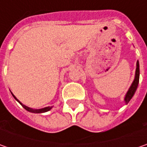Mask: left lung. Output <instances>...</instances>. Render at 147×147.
<instances>
[{
	"instance_id": "1",
	"label": "left lung",
	"mask_w": 147,
	"mask_h": 147,
	"mask_svg": "<svg viewBox=\"0 0 147 147\" xmlns=\"http://www.w3.org/2000/svg\"><path fill=\"white\" fill-rule=\"evenodd\" d=\"M139 76H140V69H139V62L138 61V62H137V69H136L135 79H134V81H133L132 86L129 88V90L127 91V94H126V96H125V98H124V100H125L126 103H128V102H129V100L132 99L134 93H135L136 91H137V88H138L139 82Z\"/></svg>"
}]
</instances>
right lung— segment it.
I'll list each match as a JSON object with an SVG mask.
<instances>
[{
    "label": "right lung",
    "instance_id": "right-lung-1",
    "mask_svg": "<svg viewBox=\"0 0 147 147\" xmlns=\"http://www.w3.org/2000/svg\"><path fill=\"white\" fill-rule=\"evenodd\" d=\"M13 95V94H12ZM13 96L14 97L15 100H17V98L14 96V95H13ZM19 101V100H18ZM20 102V101H19ZM20 104L22 105V106L26 110H28V111H29V112H32V113H44V112H47V111H49V110L51 109V107H46V108H43V109H40V110H33V109H31V108H29V107H28V106H26L24 105H23L22 103H20Z\"/></svg>",
    "mask_w": 147,
    "mask_h": 147
}]
</instances>
